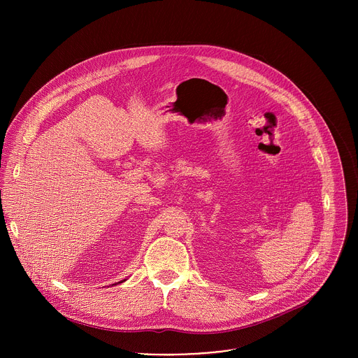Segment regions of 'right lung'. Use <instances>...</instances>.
<instances>
[{"mask_svg":"<svg viewBox=\"0 0 358 358\" xmlns=\"http://www.w3.org/2000/svg\"><path fill=\"white\" fill-rule=\"evenodd\" d=\"M127 279H123V280H120V282H117V283H123V282H126ZM117 283H115V285H117Z\"/></svg>","mask_w":358,"mask_h":358,"instance_id":"right-lung-1","label":"right lung"}]
</instances>
